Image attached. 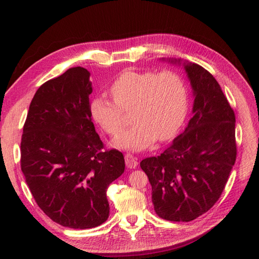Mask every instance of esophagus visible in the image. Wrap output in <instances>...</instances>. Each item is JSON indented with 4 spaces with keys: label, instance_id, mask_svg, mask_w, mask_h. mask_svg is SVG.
<instances>
[{
    "label": "esophagus",
    "instance_id": "obj_1",
    "mask_svg": "<svg viewBox=\"0 0 259 259\" xmlns=\"http://www.w3.org/2000/svg\"><path fill=\"white\" fill-rule=\"evenodd\" d=\"M125 164L128 168H136L138 165L137 158L130 153L125 154Z\"/></svg>",
    "mask_w": 259,
    "mask_h": 259
}]
</instances>
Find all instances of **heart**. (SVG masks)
<instances>
[{
	"instance_id": "obj_1",
	"label": "heart",
	"mask_w": 259,
	"mask_h": 259,
	"mask_svg": "<svg viewBox=\"0 0 259 259\" xmlns=\"http://www.w3.org/2000/svg\"><path fill=\"white\" fill-rule=\"evenodd\" d=\"M114 102L104 97L90 105L93 120L105 133L118 135L123 130L122 110L132 111L134 126L117 138L115 148L142 151L153 142L176 135L187 112V90L183 79L174 72L152 70L121 73L110 87Z\"/></svg>"
}]
</instances>
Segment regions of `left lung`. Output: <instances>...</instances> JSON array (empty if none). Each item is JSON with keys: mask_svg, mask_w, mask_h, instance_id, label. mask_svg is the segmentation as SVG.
<instances>
[{"mask_svg": "<svg viewBox=\"0 0 259 259\" xmlns=\"http://www.w3.org/2000/svg\"><path fill=\"white\" fill-rule=\"evenodd\" d=\"M182 66L192 87L193 117L164 152L140 162L152 186L156 214L190 222L219 200L236 162L235 112L207 69L181 59L162 58Z\"/></svg>", "mask_w": 259, "mask_h": 259, "instance_id": "left-lung-1", "label": "left lung"}]
</instances>
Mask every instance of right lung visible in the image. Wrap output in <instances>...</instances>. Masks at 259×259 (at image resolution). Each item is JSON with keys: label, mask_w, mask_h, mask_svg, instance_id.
Here are the masks:
<instances>
[{"label": "right lung", "mask_w": 259, "mask_h": 259, "mask_svg": "<svg viewBox=\"0 0 259 259\" xmlns=\"http://www.w3.org/2000/svg\"><path fill=\"white\" fill-rule=\"evenodd\" d=\"M90 75L78 66L41 84L21 138V170L35 201L53 222L74 229L108 219L107 189L125 169L123 154L103 151L95 132Z\"/></svg>", "instance_id": "obj_1"}]
</instances>
